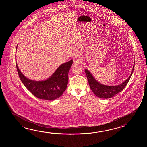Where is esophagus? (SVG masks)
Here are the masks:
<instances>
[{
    "instance_id": "esophagus-1",
    "label": "esophagus",
    "mask_w": 147,
    "mask_h": 147,
    "mask_svg": "<svg viewBox=\"0 0 147 147\" xmlns=\"http://www.w3.org/2000/svg\"><path fill=\"white\" fill-rule=\"evenodd\" d=\"M83 62L82 60L81 59H76L74 60V63L75 65H79V64H81Z\"/></svg>"
}]
</instances>
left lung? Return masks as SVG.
I'll use <instances>...</instances> for the list:
<instances>
[{"instance_id": "8db88e82", "label": "left lung", "mask_w": 147, "mask_h": 147, "mask_svg": "<svg viewBox=\"0 0 147 147\" xmlns=\"http://www.w3.org/2000/svg\"><path fill=\"white\" fill-rule=\"evenodd\" d=\"M134 65L133 66L130 76L122 84L117 86H107L99 83L94 78L93 76L87 69H85V73L87 76L88 81L91 90L93 91L94 94L99 98L102 99H108L113 97L125 88L128 84L134 70Z\"/></svg>"}]
</instances>
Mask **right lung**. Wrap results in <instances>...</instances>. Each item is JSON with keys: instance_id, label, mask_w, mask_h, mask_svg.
Here are the masks:
<instances>
[{"instance_id": "add662e5", "label": "right lung", "mask_w": 147, "mask_h": 147, "mask_svg": "<svg viewBox=\"0 0 147 147\" xmlns=\"http://www.w3.org/2000/svg\"><path fill=\"white\" fill-rule=\"evenodd\" d=\"M72 62L71 60L61 65L49 78L42 81H35L26 78L20 72L16 61V63L19 78L28 90L39 99L53 100L59 98L66 90L68 72Z\"/></svg>"}]
</instances>
